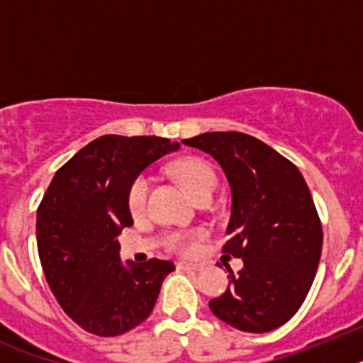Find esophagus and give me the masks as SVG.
Wrapping results in <instances>:
<instances>
[{
    "label": "esophagus",
    "instance_id": "34e87169",
    "mask_svg": "<svg viewBox=\"0 0 363 363\" xmlns=\"http://www.w3.org/2000/svg\"><path fill=\"white\" fill-rule=\"evenodd\" d=\"M176 267H178L179 271H200L201 265L191 264V262H178V264H176Z\"/></svg>",
    "mask_w": 363,
    "mask_h": 363
}]
</instances>
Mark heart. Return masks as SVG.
Wrapping results in <instances>:
<instances>
[{"label":"heart","mask_w":363,"mask_h":363,"mask_svg":"<svg viewBox=\"0 0 363 363\" xmlns=\"http://www.w3.org/2000/svg\"><path fill=\"white\" fill-rule=\"evenodd\" d=\"M172 172L192 198L200 196L203 192H214L218 185L216 172L213 171V167L200 158L189 156V158L178 160L172 165ZM147 194H149V178L145 174L136 176L130 184L129 192H127V205H129V211L134 216L142 214L145 209ZM198 238H200V233H176L167 238V247L176 252H182V255H192L196 251Z\"/></svg>","instance_id":"obj_1"}]
</instances>
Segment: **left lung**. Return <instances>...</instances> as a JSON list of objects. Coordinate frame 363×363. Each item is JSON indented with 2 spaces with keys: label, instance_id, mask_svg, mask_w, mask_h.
Returning <instances> with one entry per match:
<instances>
[{
  "label": "left lung",
  "instance_id": "obj_1",
  "mask_svg": "<svg viewBox=\"0 0 363 363\" xmlns=\"http://www.w3.org/2000/svg\"><path fill=\"white\" fill-rule=\"evenodd\" d=\"M184 143L211 154L225 172L233 207L223 252L243 259L211 311L245 333L284 325L306 300L322 255V223L306 179L249 134L205 133Z\"/></svg>",
  "mask_w": 363,
  "mask_h": 363
}]
</instances>
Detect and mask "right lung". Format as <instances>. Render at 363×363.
<instances>
[{
  "label": "right lung",
  "mask_w": 363,
  "mask_h": 363,
  "mask_svg": "<svg viewBox=\"0 0 363 363\" xmlns=\"http://www.w3.org/2000/svg\"><path fill=\"white\" fill-rule=\"evenodd\" d=\"M158 136H101L54 174L38 207V252L57 303L86 333L118 336L152 313L174 264H123L118 234L133 225L127 192L143 169L178 150Z\"/></svg>",
  "instance_id": "1"
}]
</instances>
